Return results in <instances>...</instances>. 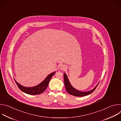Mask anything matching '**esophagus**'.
Returning a JSON list of instances; mask_svg holds the SVG:
<instances>
[{
    "label": "esophagus",
    "instance_id": "esophagus-1",
    "mask_svg": "<svg viewBox=\"0 0 121 121\" xmlns=\"http://www.w3.org/2000/svg\"><path fill=\"white\" fill-rule=\"evenodd\" d=\"M60 68L61 70H64L66 68V66L65 65H61L60 66Z\"/></svg>",
    "mask_w": 121,
    "mask_h": 121
}]
</instances>
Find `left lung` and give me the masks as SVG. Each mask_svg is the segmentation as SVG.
Returning a JSON list of instances; mask_svg holds the SVG:
<instances>
[{
    "instance_id": "1",
    "label": "left lung",
    "mask_w": 121,
    "mask_h": 121,
    "mask_svg": "<svg viewBox=\"0 0 121 121\" xmlns=\"http://www.w3.org/2000/svg\"><path fill=\"white\" fill-rule=\"evenodd\" d=\"M64 78L65 86V90H66V91L69 94H70L75 96H77V97L85 96H87L89 94H91L95 91V90L96 89L99 83L96 87L92 90L89 91H87V92H83V91H78L77 90L75 89L74 88H73L72 87V85L70 84V82H69V81L68 78L65 73L64 74Z\"/></svg>"
}]
</instances>
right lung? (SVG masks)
Masks as SVG:
<instances>
[{"label": "right lung", "instance_id": "right-lung-1", "mask_svg": "<svg viewBox=\"0 0 121 121\" xmlns=\"http://www.w3.org/2000/svg\"><path fill=\"white\" fill-rule=\"evenodd\" d=\"M55 73L56 72H54L49 74L40 84L33 87L28 88L24 87V86H22L17 82L15 79V80L19 88L23 92L30 95H38L41 94L46 90L51 78L54 76Z\"/></svg>", "mask_w": 121, "mask_h": 121}]
</instances>
